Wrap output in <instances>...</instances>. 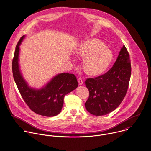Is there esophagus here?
<instances>
[{
  "mask_svg": "<svg viewBox=\"0 0 151 151\" xmlns=\"http://www.w3.org/2000/svg\"><path fill=\"white\" fill-rule=\"evenodd\" d=\"M78 83H79V84L80 86L82 85L83 83V80H82V79L81 78H79L78 79Z\"/></svg>",
  "mask_w": 151,
  "mask_h": 151,
  "instance_id": "34e87169",
  "label": "esophagus"
}]
</instances>
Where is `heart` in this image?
<instances>
[{
    "label": "heart",
    "instance_id": "b5f03b06",
    "mask_svg": "<svg viewBox=\"0 0 151 151\" xmlns=\"http://www.w3.org/2000/svg\"><path fill=\"white\" fill-rule=\"evenodd\" d=\"M78 56L83 58L82 68L84 73L91 77L104 74L111 66L114 54L105 44L97 38L83 40L75 49Z\"/></svg>",
    "mask_w": 151,
    "mask_h": 151
}]
</instances>
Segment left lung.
I'll use <instances>...</instances> for the list:
<instances>
[{
    "instance_id": "obj_1",
    "label": "left lung",
    "mask_w": 151,
    "mask_h": 151,
    "mask_svg": "<svg viewBox=\"0 0 151 151\" xmlns=\"http://www.w3.org/2000/svg\"><path fill=\"white\" fill-rule=\"evenodd\" d=\"M131 71L129 54L123 45L109 70L86 80L89 91V97L85 103L87 111L93 115L102 116L115 110L126 94Z\"/></svg>"
}]
</instances>
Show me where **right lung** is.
<instances>
[{
  "instance_id": "obj_1",
  "label": "right lung",
  "mask_w": 151,
  "mask_h": 151,
  "mask_svg": "<svg viewBox=\"0 0 151 151\" xmlns=\"http://www.w3.org/2000/svg\"><path fill=\"white\" fill-rule=\"evenodd\" d=\"M25 37H21L16 46L12 63L14 81L22 99L35 113L48 117L56 116L61 111L65 96L78 86L76 78L72 73H62L39 89L30 87L23 78L19 65V46Z\"/></svg>"
}]
</instances>
